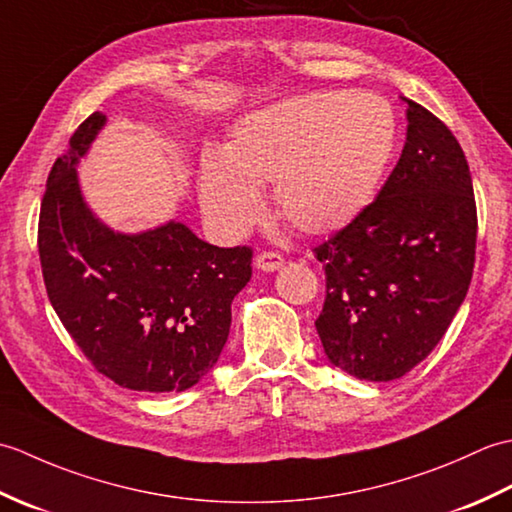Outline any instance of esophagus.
Segmentation results:
<instances>
[{
  "label": "esophagus",
  "instance_id": "esophagus-1",
  "mask_svg": "<svg viewBox=\"0 0 512 512\" xmlns=\"http://www.w3.org/2000/svg\"><path fill=\"white\" fill-rule=\"evenodd\" d=\"M255 266L259 270H264V273H273V270H279L281 266H284V257H281L279 253H273V250H264V253H257L255 257Z\"/></svg>",
  "mask_w": 512,
  "mask_h": 512
}]
</instances>
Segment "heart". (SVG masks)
Returning a JSON list of instances; mask_svg holds the SVG:
<instances>
[{
	"label": "heart",
	"mask_w": 512,
	"mask_h": 512,
	"mask_svg": "<svg viewBox=\"0 0 512 512\" xmlns=\"http://www.w3.org/2000/svg\"><path fill=\"white\" fill-rule=\"evenodd\" d=\"M394 145V110L376 94L286 99L237 121L224 156L204 162L202 211L220 235H242L264 209L257 187L273 182L277 213L292 228L334 233L374 200Z\"/></svg>",
	"instance_id": "obj_1"
}]
</instances>
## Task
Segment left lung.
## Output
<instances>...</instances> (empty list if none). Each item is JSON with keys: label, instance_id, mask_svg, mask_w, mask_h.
Masks as SVG:
<instances>
[{"label": "left lung", "instance_id": "8db88e82", "mask_svg": "<svg viewBox=\"0 0 512 512\" xmlns=\"http://www.w3.org/2000/svg\"><path fill=\"white\" fill-rule=\"evenodd\" d=\"M475 239L464 151L438 116L407 101V140L385 187L314 248L325 270L314 325L330 363L374 383L422 363L471 286Z\"/></svg>", "mask_w": 512, "mask_h": 512}]
</instances>
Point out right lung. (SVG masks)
<instances>
[{"instance_id": "1", "label": "right lung", "mask_w": 512, "mask_h": 512, "mask_svg": "<svg viewBox=\"0 0 512 512\" xmlns=\"http://www.w3.org/2000/svg\"><path fill=\"white\" fill-rule=\"evenodd\" d=\"M103 125L101 112L85 118L48 176L37 237L48 299L96 372L134 391H184L222 354L253 250L202 242L182 222L107 228L74 169Z\"/></svg>"}]
</instances>
